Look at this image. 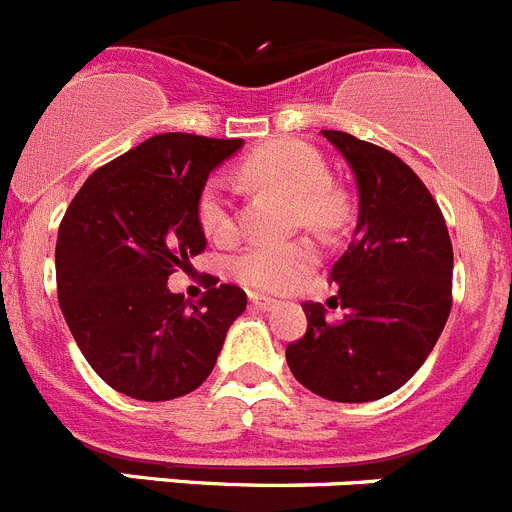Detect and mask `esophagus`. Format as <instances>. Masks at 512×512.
Returning <instances> with one entry per match:
<instances>
[{"instance_id": "1", "label": "esophagus", "mask_w": 512, "mask_h": 512, "mask_svg": "<svg viewBox=\"0 0 512 512\" xmlns=\"http://www.w3.org/2000/svg\"><path fill=\"white\" fill-rule=\"evenodd\" d=\"M250 303L257 308V311H273V308L278 306V303L270 301V298H265V296H260V293H252Z\"/></svg>"}]
</instances>
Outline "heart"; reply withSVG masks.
Segmentation results:
<instances>
[{
	"label": "heart",
	"instance_id": "b5f03b06",
	"mask_svg": "<svg viewBox=\"0 0 512 512\" xmlns=\"http://www.w3.org/2000/svg\"><path fill=\"white\" fill-rule=\"evenodd\" d=\"M242 178L255 186L273 188L296 201L298 219L306 227L329 232L347 214L342 193L329 186L331 173L316 147L301 140H275L257 147L242 163ZM199 227L214 242L234 237V214L227 188L219 178L206 181L196 201ZM316 265V250L306 239L262 242L234 257V275L260 293H288Z\"/></svg>",
	"mask_w": 512,
	"mask_h": 512
}]
</instances>
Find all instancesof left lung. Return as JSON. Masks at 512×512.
Returning a JSON list of instances; mask_svg holds the SVG:
<instances>
[{
    "mask_svg": "<svg viewBox=\"0 0 512 512\" xmlns=\"http://www.w3.org/2000/svg\"><path fill=\"white\" fill-rule=\"evenodd\" d=\"M321 135L347 158L359 188L352 245L331 267L344 319L306 301L308 329L285 347L303 388L367 403L403 388L434 349L451 311L449 229L436 199L398 155L339 130Z\"/></svg>",
    "mask_w": 512,
    "mask_h": 512,
    "instance_id": "8db88e82",
    "label": "left lung"
}]
</instances>
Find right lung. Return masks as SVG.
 I'll use <instances>...</instances> for the list:
<instances>
[{"mask_svg": "<svg viewBox=\"0 0 512 512\" xmlns=\"http://www.w3.org/2000/svg\"><path fill=\"white\" fill-rule=\"evenodd\" d=\"M242 140L165 132L101 165L58 227L55 280L86 362L117 393L158 403L191 393L214 370L245 311L239 285H209L199 303L168 278L206 250L196 201Z\"/></svg>", "mask_w": 512, "mask_h": 512, "instance_id": "obj_1", "label": "right lung"}]
</instances>
